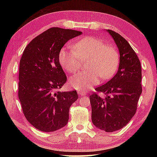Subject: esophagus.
Listing matches in <instances>:
<instances>
[{
  "instance_id": "1",
  "label": "esophagus",
  "mask_w": 157,
  "mask_h": 157,
  "mask_svg": "<svg viewBox=\"0 0 157 157\" xmlns=\"http://www.w3.org/2000/svg\"><path fill=\"white\" fill-rule=\"evenodd\" d=\"M78 94L79 96H85L86 95V93L85 92H82V91H78Z\"/></svg>"
}]
</instances>
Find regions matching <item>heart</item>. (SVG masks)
Masks as SVG:
<instances>
[{
  "mask_svg": "<svg viewBox=\"0 0 157 157\" xmlns=\"http://www.w3.org/2000/svg\"><path fill=\"white\" fill-rule=\"evenodd\" d=\"M61 65L74 73L86 61L87 71L70 78V85L79 91H86L98 84L99 78L106 80L115 74L119 63V55L114 46L106 45L94 37H86L76 43L74 50L63 48L59 54Z\"/></svg>",
  "mask_w": 157,
  "mask_h": 157,
  "instance_id": "obj_1",
  "label": "heart"
}]
</instances>
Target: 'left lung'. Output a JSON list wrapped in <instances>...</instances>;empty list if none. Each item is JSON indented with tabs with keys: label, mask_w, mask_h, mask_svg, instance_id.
Segmentation results:
<instances>
[{
	"label": "left lung",
	"mask_w": 157,
	"mask_h": 157,
	"mask_svg": "<svg viewBox=\"0 0 157 157\" xmlns=\"http://www.w3.org/2000/svg\"><path fill=\"white\" fill-rule=\"evenodd\" d=\"M119 48V69L115 75L105 84L95 88L103 92L102 98L94 92L90 96L92 106V121L96 128L106 132L123 128L135 115L142 94L140 61L132 46L122 36L106 29Z\"/></svg>",
	"instance_id": "1"
}]
</instances>
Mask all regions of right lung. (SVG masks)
I'll list each match as a JSON object with an SVG mask.
<instances>
[{
  "label": "right lung",
  "instance_id": "add662e5",
  "mask_svg": "<svg viewBox=\"0 0 157 157\" xmlns=\"http://www.w3.org/2000/svg\"><path fill=\"white\" fill-rule=\"evenodd\" d=\"M82 32L52 28L26 46L19 63L18 96L23 114L30 124L52 132L67 125L69 108L78 98L76 90L60 92L67 76L59 54L65 43Z\"/></svg>",
  "mask_w": 157,
  "mask_h": 157
}]
</instances>
